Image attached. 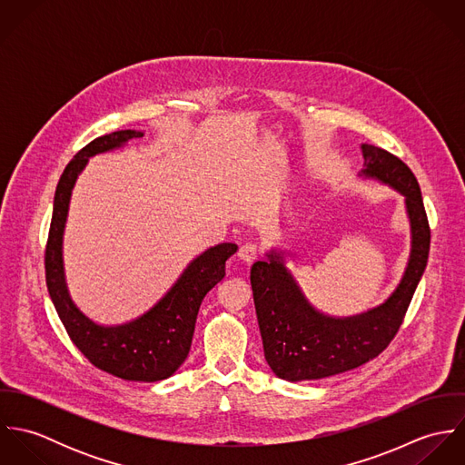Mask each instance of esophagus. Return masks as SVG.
<instances>
[{
	"instance_id": "obj_1",
	"label": "esophagus",
	"mask_w": 465,
	"mask_h": 465,
	"mask_svg": "<svg viewBox=\"0 0 465 465\" xmlns=\"http://www.w3.org/2000/svg\"><path fill=\"white\" fill-rule=\"evenodd\" d=\"M238 258L243 262V263H247V265H251V263H254L256 260H258V247L254 245V243H243L240 249H238Z\"/></svg>"
}]
</instances>
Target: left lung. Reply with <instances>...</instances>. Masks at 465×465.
Wrapping results in <instances>:
<instances>
[{
    "label": "left lung",
    "instance_id": "left-lung-1",
    "mask_svg": "<svg viewBox=\"0 0 465 465\" xmlns=\"http://www.w3.org/2000/svg\"><path fill=\"white\" fill-rule=\"evenodd\" d=\"M361 175L378 179L404 195L411 229L408 266L396 292L381 306L334 319L308 302L281 254L272 251L266 260L256 262L251 268V284L258 324L266 361L281 380H322L356 369L383 352L398 334L428 263L431 231L415 175L399 157L380 146L361 144Z\"/></svg>",
    "mask_w": 465,
    "mask_h": 465
}]
</instances>
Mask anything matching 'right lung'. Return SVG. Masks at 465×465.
<instances>
[{
	"label": "right lung",
	"mask_w": 465,
	"mask_h": 465,
	"mask_svg": "<svg viewBox=\"0 0 465 465\" xmlns=\"http://www.w3.org/2000/svg\"><path fill=\"white\" fill-rule=\"evenodd\" d=\"M141 135L135 131L100 135L67 163L55 190L45 268L54 306L78 351L104 372L127 381L152 383L170 378L188 358L200 304L205 293L223 279L225 262L238 251V245L220 243L207 249L150 312L129 324L98 326L74 306L67 293L63 265V234L71 190L89 157L120 148Z\"/></svg>",
	"instance_id": "right-lung-1"
}]
</instances>
